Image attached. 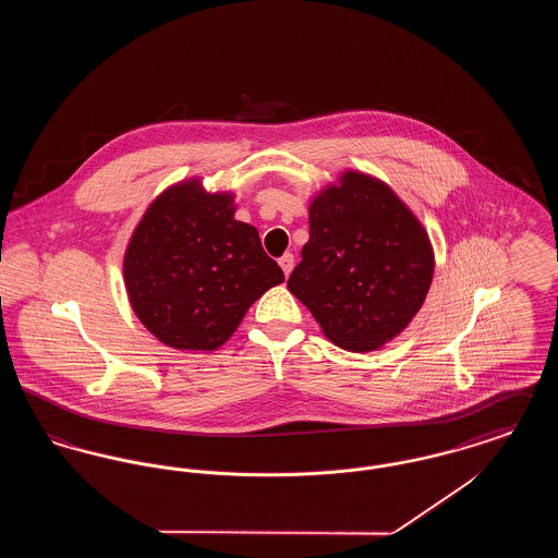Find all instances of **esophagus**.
<instances>
[{
    "instance_id": "esophagus-1",
    "label": "esophagus",
    "mask_w": 558,
    "mask_h": 558,
    "mask_svg": "<svg viewBox=\"0 0 558 558\" xmlns=\"http://www.w3.org/2000/svg\"><path fill=\"white\" fill-rule=\"evenodd\" d=\"M280 267H282V271H284V276L289 278L291 276L292 267H294V257H292V253H284L282 257H280Z\"/></svg>"
}]
</instances>
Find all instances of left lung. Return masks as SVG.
<instances>
[{
    "instance_id": "1",
    "label": "left lung",
    "mask_w": 558,
    "mask_h": 558,
    "mask_svg": "<svg viewBox=\"0 0 558 558\" xmlns=\"http://www.w3.org/2000/svg\"><path fill=\"white\" fill-rule=\"evenodd\" d=\"M435 255L418 217L385 182L349 169L310 203V240L289 291L335 345L374 351L418 314Z\"/></svg>"
}]
</instances>
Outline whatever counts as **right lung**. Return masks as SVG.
<instances>
[{
  "instance_id": "1",
  "label": "right lung",
  "mask_w": 558,
  "mask_h": 558,
  "mask_svg": "<svg viewBox=\"0 0 558 558\" xmlns=\"http://www.w3.org/2000/svg\"><path fill=\"white\" fill-rule=\"evenodd\" d=\"M232 192L198 178L160 192L133 230L123 278L133 314L160 343L215 351L248 307L284 282L255 226L234 219Z\"/></svg>"
}]
</instances>
